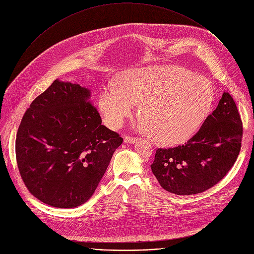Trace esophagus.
<instances>
[{
  "label": "esophagus",
  "instance_id": "1",
  "mask_svg": "<svg viewBox=\"0 0 254 254\" xmlns=\"http://www.w3.org/2000/svg\"><path fill=\"white\" fill-rule=\"evenodd\" d=\"M135 139H136L135 137H133V136H128V135H126L125 138H124L125 142H127V143H131V142H133Z\"/></svg>",
  "mask_w": 254,
  "mask_h": 254
}]
</instances>
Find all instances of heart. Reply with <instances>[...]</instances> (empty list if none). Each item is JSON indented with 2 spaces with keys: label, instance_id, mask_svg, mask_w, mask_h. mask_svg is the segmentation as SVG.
Instances as JSON below:
<instances>
[{
  "label": "heart",
  "instance_id": "1",
  "mask_svg": "<svg viewBox=\"0 0 254 254\" xmlns=\"http://www.w3.org/2000/svg\"><path fill=\"white\" fill-rule=\"evenodd\" d=\"M214 97L205 77L175 66L129 70L118 84L103 86L99 111L111 127H120L139 104V118L147 133L165 146L189 138L207 117Z\"/></svg>",
  "mask_w": 254,
  "mask_h": 254
}]
</instances>
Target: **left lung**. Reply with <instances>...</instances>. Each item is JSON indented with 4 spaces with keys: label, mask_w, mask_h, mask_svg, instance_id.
<instances>
[{
    "label": "left lung",
    "mask_w": 254,
    "mask_h": 254,
    "mask_svg": "<svg viewBox=\"0 0 254 254\" xmlns=\"http://www.w3.org/2000/svg\"><path fill=\"white\" fill-rule=\"evenodd\" d=\"M242 122L224 92L216 110L185 144L158 149L151 165L162 188L176 195L202 193L226 176L241 148Z\"/></svg>",
    "instance_id": "1"
}]
</instances>
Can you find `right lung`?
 <instances>
[{
  "label": "right lung",
  "instance_id": "1",
  "mask_svg": "<svg viewBox=\"0 0 254 254\" xmlns=\"http://www.w3.org/2000/svg\"><path fill=\"white\" fill-rule=\"evenodd\" d=\"M90 91L56 79L26 111L16 159L30 193L56 208H74L94 193L123 137L101 125Z\"/></svg>",
  "mask_w": 254,
  "mask_h": 254
}]
</instances>
